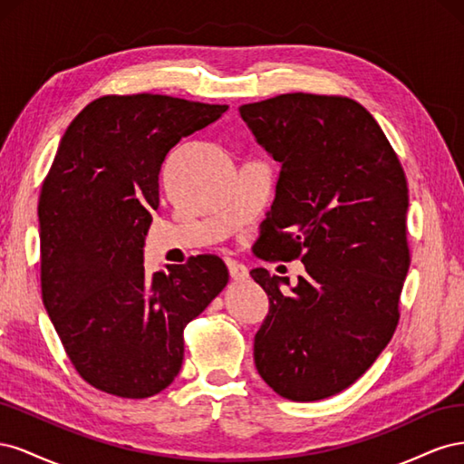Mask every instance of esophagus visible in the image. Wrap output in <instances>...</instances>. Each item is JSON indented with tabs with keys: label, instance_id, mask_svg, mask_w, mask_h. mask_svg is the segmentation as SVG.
Here are the masks:
<instances>
[{
	"label": "esophagus",
	"instance_id": "obj_1",
	"mask_svg": "<svg viewBox=\"0 0 464 464\" xmlns=\"http://www.w3.org/2000/svg\"><path fill=\"white\" fill-rule=\"evenodd\" d=\"M228 273H230V278L236 280V283H242V280H246L249 276L247 266L242 263H236V261H228Z\"/></svg>",
	"mask_w": 464,
	"mask_h": 464
}]
</instances>
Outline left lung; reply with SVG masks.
I'll use <instances>...</instances> for the list:
<instances>
[{"mask_svg":"<svg viewBox=\"0 0 464 464\" xmlns=\"http://www.w3.org/2000/svg\"><path fill=\"white\" fill-rule=\"evenodd\" d=\"M240 116L280 162L257 256L305 266L292 294L280 290L285 276L249 273L269 296L256 368L280 397L327 399L366 373L397 329L411 265L404 170L353 98L290 92Z\"/></svg>","mask_w":464,"mask_h":464,"instance_id":"left-lung-1","label":"left lung"}]
</instances>
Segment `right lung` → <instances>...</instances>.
I'll return each instance as SVG.
<instances>
[{
    "mask_svg": "<svg viewBox=\"0 0 464 464\" xmlns=\"http://www.w3.org/2000/svg\"><path fill=\"white\" fill-rule=\"evenodd\" d=\"M227 104L108 94L69 123L38 199L42 300L77 373L123 399L174 382L184 329L228 283L217 256L145 275L160 166Z\"/></svg>",
    "mask_w": 464,
    "mask_h": 464,
    "instance_id": "obj_1",
    "label": "right lung"
}]
</instances>
